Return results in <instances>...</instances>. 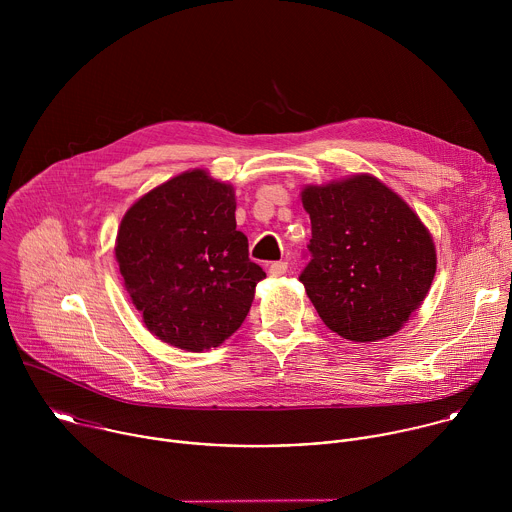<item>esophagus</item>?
<instances>
[{"mask_svg":"<svg viewBox=\"0 0 512 512\" xmlns=\"http://www.w3.org/2000/svg\"><path fill=\"white\" fill-rule=\"evenodd\" d=\"M287 271V263L285 261H273L271 265H269V275H273V277H279V275H283Z\"/></svg>","mask_w":512,"mask_h":512,"instance_id":"34e87169","label":"esophagus"}]
</instances>
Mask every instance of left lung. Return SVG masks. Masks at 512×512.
I'll list each match as a JSON object with an SVG mask.
<instances>
[{"label":"left lung","instance_id":"left-lung-1","mask_svg":"<svg viewBox=\"0 0 512 512\" xmlns=\"http://www.w3.org/2000/svg\"><path fill=\"white\" fill-rule=\"evenodd\" d=\"M310 263L300 275L322 322L352 342L401 330L435 275V245L409 204L371 174L306 186Z\"/></svg>","mask_w":512,"mask_h":512}]
</instances>
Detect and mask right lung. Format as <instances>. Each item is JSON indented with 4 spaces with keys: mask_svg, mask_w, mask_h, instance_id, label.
<instances>
[{
    "mask_svg": "<svg viewBox=\"0 0 512 512\" xmlns=\"http://www.w3.org/2000/svg\"><path fill=\"white\" fill-rule=\"evenodd\" d=\"M235 188L190 170L123 216L115 257L131 304L160 340L200 352L245 322L265 271L237 231Z\"/></svg>",
    "mask_w": 512,
    "mask_h": 512,
    "instance_id": "right-lung-1",
    "label": "right lung"
}]
</instances>
